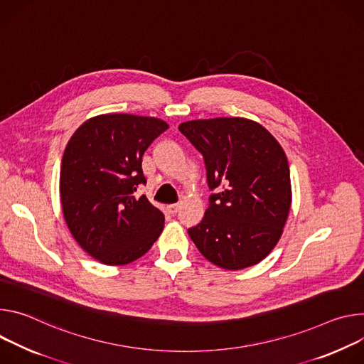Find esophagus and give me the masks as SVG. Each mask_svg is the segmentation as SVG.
Instances as JSON below:
<instances>
[{
  "instance_id": "34e87169",
  "label": "esophagus",
  "mask_w": 364,
  "mask_h": 364,
  "mask_svg": "<svg viewBox=\"0 0 364 364\" xmlns=\"http://www.w3.org/2000/svg\"><path fill=\"white\" fill-rule=\"evenodd\" d=\"M179 208H181V205H179V204H172V205H168V211H169L172 215H175V214L179 211Z\"/></svg>"
}]
</instances>
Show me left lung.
<instances>
[{
	"label": "left lung",
	"instance_id": "8db88e82",
	"mask_svg": "<svg viewBox=\"0 0 364 364\" xmlns=\"http://www.w3.org/2000/svg\"><path fill=\"white\" fill-rule=\"evenodd\" d=\"M179 132L203 154L210 207L189 237L207 260L240 270L277 245L291 210L287 154L259 123L240 117L186 121Z\"/></svg>",
	"mask_w": 364,
	"mask_h": 364
}]
</instances>
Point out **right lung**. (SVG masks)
Listing matches in <instances>:
<instances>
[{
    "label": "right lung",
    "mask_w": 364,
    "mask_h": 364,
    "mask_svg": "<svg viewBox=\"0 0 364 364\" xmlns=\"http://www.w3.org/2000/svg\"><path fill=\"white\" fill-rule=\"evenodd\" d=\"M169 126L133 114L87 119L70 137L60 166L65 221L77 245L104 264H127L159 238L165 215L136 196L146 183L143 154Z\"/></svg>",
    "instance_id": "1"
}]
</instances>
